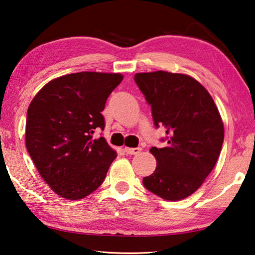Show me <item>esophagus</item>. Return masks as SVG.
I'll return each mask as SVG.
<instances>
[{"mask_svg": "<svg viewBox=\"0 0 255 255\" xmlns=\"http://www.w3.org/2000/svg\"><path fill=\"white\" fill-rule=\"evenodd\" d=\"M125 151H126L128 155H137L141 151V148L140 147H135V148L126 147V148H125Z\"/></svg>", "mask_w": 255, "mask_h": 255, "instance_id": "obj_1", "label": "esophagus"}]
</instances>
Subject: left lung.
I'll return each instance as SVG.
<instances>
[{
  "instance_id": "1",
  "label": "left lung",
  "mask_w": 255,
  "mask_h": 255,
  "mask_svg": "<svg viewBox=\"0 0 255 255\" xmlns=\"http://www.w3.org/2000/svg\"><path fill=\"white\" fill-rule=\"evenodd\" d=\"M135 82L150 105L156 128H165L166 147H151L157 166L142 178L148 191L179 201L197 191L219 158L223 122L214 100L200 82L182 73H136Z\"/></svg>"
}]
</instances>
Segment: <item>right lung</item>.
Segmentation results:
<instances>
[{
  "label": "right lung",
  "instance_id": "1",
  "mask_svg": "<svg viewBox=\"0 0 255 255\" xmlns=\"http://www.w3.org/2000/svg\"><path fill=\"white\" fill-rule=\"evenodd\" d=\"M120 73L78 72L48 82L27 109L25 145L51 189L67 200L85 198L105 180L117 157L104 137L101 112Z\"/></svg>",
  "mask_w": 255,
  "mask_h": 255
}]
</instances>
